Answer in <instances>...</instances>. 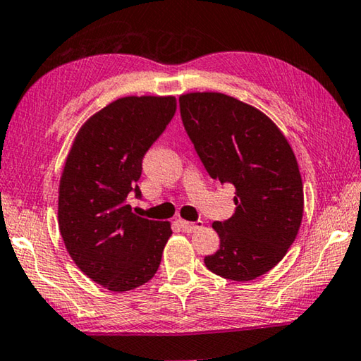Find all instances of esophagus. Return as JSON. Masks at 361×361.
<instances>
[{
  "mask_svg": "<svg viewBox=\"0 0 361 361\" xmlns=\"http://www.w3.org/2000/svg\"><path fill=\"white\" fill-rule=\"evenodd\" d=\"M177 223L180 224L182 231H184V232H195V231L202 229V227H203V221H197V223H190V221H185V219H177Z\"/></svg>",
  "mask_w": 361,
  "mask_h": 361,
  "instance_id": "esophagus-1",
  "label": "esophagus"
}]
</instances>
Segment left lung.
I'll return each mask as SVG.
<instances>
[{
    "label": "left lung",
    "mask_w": 361,
    "mask_h": 361,
    "mask_svg": "<svg viewBox=\"0 0 361 361\" xmlns=\"http://www.w3.org/2000/svg\"><path fill=\"white\" fill-rule=\"evenodd\" d=\"M180 116L208 174L235 187V212L216 221L212 273L245 282L286 257L303 218V184L290 143L262 111L218 92L180 95Z\"/></svg>",
    "instance_id": "1"
}]
</instances>
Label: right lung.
I'll return each mask as SVG.
<instances>
[{
    "label": "right lung",
    "instance_id": "add662e5",
    "mask_svg": "<svg viewBox=\"0 0 361 361\" xmlns=\"http://www.w3.org/2000/svg\"><path fill=\"white\" fill-rule=\"evenodd\" d=\"M176 97H124L88 118L59 179L58 223L66 250L85 276L111 292L148 282L173 234L169 221L132 213L142 159L176 113Z\"/></svg>",
    "mask_w": 361,
    "mask_h": 361
}]
</instances>
